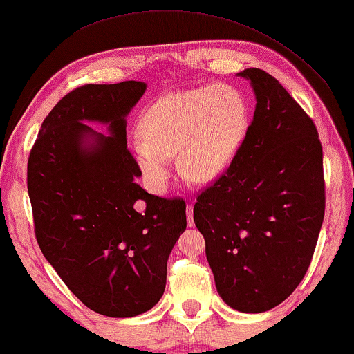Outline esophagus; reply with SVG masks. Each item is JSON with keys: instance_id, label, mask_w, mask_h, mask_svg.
Returning a JSON list of instances; mask_svg holds the SVG:
<instances>
[{"instance_id": "1", "label": "esophagus", "mask_w": 354, "mask_h": 354, "mask_svg": "<svg viewBox=\"0 0 354 354\" xmlns=\"http://www.w3.org/2000/svg\"><path fill=\"white\" fill-rule=\"evenodd\" d=\"M186 220H187V226H194V207L192 203H189L186 208Z\"/></svg>"}]
</instances>
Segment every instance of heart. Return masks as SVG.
Masks as SVG:
<instances>
[{"label": "heart", "instance_id": "heart-1", "mask_svg": "<svg viewBox=\"0 0 354 354\" xmlns=\"http://www.w3.org/2000/svg\"><path fill=\"white\" fill-rule=\"evenodd\" d=\"M247 127V106L237 89L223 84L173 93L144 113V139L134 144V153L156 191L165 187L176 153L184 176L212 181L231 165Z\"/></svg>", "mask_w": 354, "mask_h": 354}]
</instances>
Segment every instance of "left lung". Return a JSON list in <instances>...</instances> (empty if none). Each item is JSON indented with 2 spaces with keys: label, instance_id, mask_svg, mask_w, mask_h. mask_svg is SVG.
<instances>
[{
  "label": "left lung",
  "instance_id": "left-lung-1",
  "mask_svg": "<svg viewBox=\"0 0 354 354\" xmlns=\"http://www.w3.org/2000/svg\"><path fill=\"white\" fill-rule=\"evenodd\" d=\"M237 75L250 80L255 113L231 165L197 196L194 223L226 305L263 313L310 268L326 210L322 146L274 77L261 68Z\"/></svg>",
  "mask_w": 354,
  "mask_h": 354
}]
</instances>
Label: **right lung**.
I'll list each match as a JSON object with an SVG mask.
<instances>
[{
	"instance_id": "right-lung-1",
	"label": "right lung",
	"mask_w": 354,
	"mask_h": 354,
	"mask_svg": "<svg viewBox=\"0 0 354 354\" xmlns=\"http://www.w3.org/2000/svg\"><path fill=\"white\" fill-rule=\"evenodd\" d=\"M142 82L83 84L44 118L30 151L27 187L43 255L83 305L109 317L151 310L167 261L186 229L183 198L144 191L127 147L129 111ZM83 121L109 125V137Z\"/></svg>"
}]
</instances>
